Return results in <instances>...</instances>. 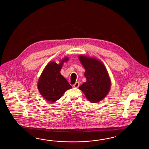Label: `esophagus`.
Returning <instances> with one entry per match:
<instances>
[{
	"label": "esophagus",
	"instance_id": "34e87169",
	"mask_svg": "<svg viewBox=\"0 0 149 149\" xmlns=\"http://www.w3.org/2000/svg\"><path fill=\"white\" fill-rule=\"evenodd\" d=\"M79 86V82H76L74 85H73V87H76V88H78Z\"/></svg>",
	"mask_w": 149,
	"mask_h": 149
}]
</instances>
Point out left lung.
<instances>
[{
  "label": "left lung",
  "mask_w": 149,
  "mask_h": 149,
  "mask_svg": "<svg viewBox=\"0 0 149 149\" xmlns=\"http://www.w3.org/2000/svg\"><path fill=\"white\" fill-rule=\"evenodd\" d=\"M79 60L85 69L86 82L79 88L92 103L101 101L108 94L111 81L106 68L101 61L94 58L80 55Z\"/></svg>",
  "instance_id": "8db88e82"
}]
</instances>
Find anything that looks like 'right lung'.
I'll return each instance as SVG.
<instances>
[{
  "label": "right lung",
  "instance_id": "right-lung-1",
  "mask_svg": "<svg viewBox=\"0 0 149 149\" xmlns=\"http://www.w3.org/2000/svg\"><path fill=\"white\" fill-rule=\"evenodd\" d=\"M68 60V58L65 57L59 64L55 62L48 64L39 79L38 89L43 97L48 101H56L66 91L72 88L60 73L64 62Z\"/></svg>",
  "mask_w": 149,
  "mask_h": 149
}]
</instances>
